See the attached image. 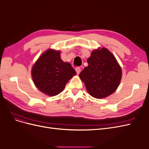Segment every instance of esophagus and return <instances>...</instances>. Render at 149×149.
Listing matches in <instances>:
<instances>
[{"label": "esophagus", "mask_w": 149, "mask_h": 149, "mask_svg": "<svg viewBox=\"0 0 149 149\" xmlns=\"http://www.w3.org/2000/svg\"><path fill=\"white\" fill-rule=\"evenodd\" d=\"M75 70L76 71V73H77V74H79V73H80V71H81V68L79 67H77V68H76Z\"/></svg>", "instance_id": "esophagus-1"}]
</instances>
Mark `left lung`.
Segmentation results:
<instances>
[{
  "label": "left lung",
  "instance_id": "left-lung-1",
  "mask_svg": "<svg viewBox=\"0 0 149 149\" xmlns=\"http://www.w3.org/2000/svg\"><path fill=\"white\" fill-rule=\"evenodd\" d=\"M88 66L79 74L88 93L97 99L110 96L118 89L122 69L109 50L104 47L94 49L88 58Z\"/></svg>",
  "mask_w": 149,
  "mask_h": 149
}]
</instances>
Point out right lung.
Masks as SVG:
<instances>
[{"instance_id": "add662e5", "label": "right lung", "mask_w": 149, "mask_h": 149, "mask_svg": "<svg viewBox=\"0 0 149 149\" xmlns=\"http://www.w3.org/2000/svg\"><path fill=\"white\" fill-rule=\"evenodd\" d=\"M60 53L59 50L47 49L31 68V77L35 86L49 96H55L63 91L66 84L76 74L70 63L61 59Z\"/></svg>"}]
</instances>
